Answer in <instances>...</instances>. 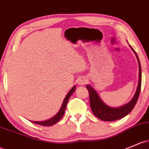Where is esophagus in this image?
<instances>
[{
  "instance_id": "esophagus-1",
  "label": "esophagus",
  "mask_w": 149,
  "mask_h": 149,
  "mask_svg": "<svg viewBox=\"0 0 149 149\" xmlns=\"http://www.w3.org/2000/svg\"><path fill=\"white\" fill-rule=\"evenodd\" d=\"M86 83H87V80H86V78H82L79 80V81H78V85H79V86H83V85L86 84Z\"/></svg>"
}]
</instances>
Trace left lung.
I'll use <instances>...</instances> for the list:
<instances>
[{
    "label": "left lung",
    "instance_id": "obj_1",
    "mask_svg": "<svg viewBox=\"0 0 149 149\" xmlns=\"http://www.w3.org/2000/svg\"><path fill=\"white\" fill-rule=\"evenodd\" d=\"M131 48L135 53L136 56L137 60H138L139 66V78L138 86H137V89L134 96L129 103L122 106V107H118V108L109 107L101 100L97 93L91 86H89V85L86 86V88H87L88 93H89L90 104H91V109H92L93 114L96 117H98L99 119H100L101 120L107 121V122H112V121L120 120V119L123 118L126 115L130 113L131 111L134 107L135 104H136L137 100H138L141 86V64H140L139 59V57L137 56L136 52L132 47H131Z\"/></svg>",
    "mask_w": 149,
    "mask_h": 149
}]
</instances>
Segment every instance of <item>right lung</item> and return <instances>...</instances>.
<instances>
[{
  "mask_svg": "<svg viewBox=\"0 0 149 149\" xmlns=\"http://www.w3.org/2000/svg\"><path fill=\"white\" fill-rule=\"evenodd\" d=\"M75 90H76V86H73V87L71 88V91H70L69 92H68V94L66 95V97H65L64 100H63V104H62V106H61V109H60L59 112H58V113H57L56 115L54 116V117H52V118H51L50 120H47V121H44V122H35V121H33V122H32V121H31V122L36 124V125H40L42 126H47V127H48V126H52V125H55L56 123H57L58 121L61 120V117H63V114H64L65 109H66V104H67V102H68V99L70 98V97H71L72 93L74 92Z\"/></svg>",
  "mask_w": 149,
  "mask_h": 149,
  "instance_id": "1",
  "label": "right lung"
}]
</instances>
